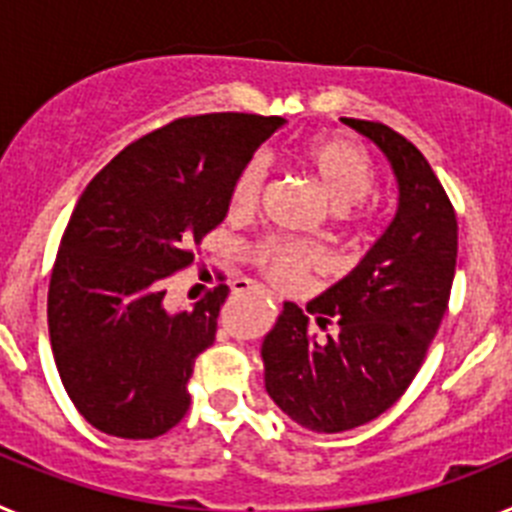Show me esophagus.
I'll list each match as a JSON object with an SVG mask.
<instances>
[{"mask_svg":"<svg viewBox=\"0 0 512 512\" xmlns=\"http://www.w3.org/2000/svg\"><path fill=\"white\" fill-rule=\"evenodd\" d=\"M233 292L235 295H241V292H259V287L251 282H233Z\"/></svg>","mask_w":512,"mask_h":512,"instance_id":"esophagus-1","label":"esophagus"}]
</instances>
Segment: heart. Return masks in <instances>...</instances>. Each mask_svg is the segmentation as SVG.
<instances>
[{"instance_id":"obj_1","label":"heart","mask_w":512,"mask_h":512,"mask_svg":"<svg viewBox=\"0 0 512 512\" xmlns=\"http://www.w3.org/2000/svg\"><path fill=\"white\" fill-rule=\"evenodd\" d=\"M302 164L312 179L323 189L325 200L336 207L346 223H356L361 217L359 202L364 200L374 184V166L356 143L341 138L310 140L300 151ZM266 164L264 158H251L241 166L230 184V212L248 215L256 210L264 192ZM248 259L264 271L271 282L295 284L310 271L325 269L328 259L318 246L284 235H269L256 246L248 248Z\"/></svg>"}]
</instances>
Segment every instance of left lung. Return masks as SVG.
Wrapping results in <instances>:
<instances>
[{
	"label": "left lung",
	"mask_w": 512,
	"mask_h": 512,
	"mask_svg": "<svg viewBox=\"0 0 512 512\" xmlns=\"http://www.w3.org/2000/svg\"><path fill=\"white\" fill-rule=\"evenodd\" d=\"M341 120L387 156L400 197L361 264L307 305L326 336L284 302L264 338L266 392L315 433L359 428L405 395L449 307L459 246L456 210L423 153L382 122Z\"/></svg>",
	"instance_id": "left-lung-1"
}]
</instances>
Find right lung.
Masks as SVG:
<instances>
[{
  "label": "right lung",
  "instance_id": "1",
  "mask_svg": "<svg viewBox=\"0 0 512 512\" xmlns=\"http://www.w3.org/2000/svg\"><path fill=\"white\" fill-rule=\"evenodd\" d=\"M284 120L212 112L143 135L104 166L63 230L48 287L53 359L97 431L156 438L189 410L197 356L215 343L228 284L169 310L166 284L223 223L230 184Z\"/></svg>",
  "mask_w": 512,
  "mask_h": 512
}]
</instances>
